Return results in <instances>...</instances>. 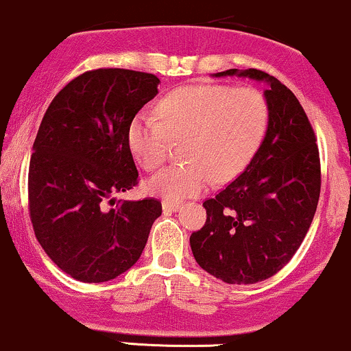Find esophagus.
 Segmentation results:
<instances>
[{
    "instance_id": "obj_1",
    "label": "esophagus",
    "mask_w": 351,
    "mask_h": 351,
    "mask_svg": "<svg viewBox=\"0 0 351 351\" xmlns=\"http://www.w3.org/2000/svg\"><path fill=\"white\" fill-rule=\"evenodd\" d=\"M162 210L164 212H177V210H180V204H176V202H162Z\"/></svg>"
}]
</instances>
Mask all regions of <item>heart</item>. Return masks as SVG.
I'll return each instance as SVG.
<instances>
[{"mask_svg":"<svg viewBox=\"0 0 351 351\" xmlns=\"http://www.w3.org/2000/svg\"><path fill=\"white\" fill-rule=\"evenodd\" d=\"M160 118L138 117L128 128V144L146 171L167 160L172 141L189 139L184 166H172L147 182L160 199L180 202L217 182L240 176L266 133L269 108L253 86L191 85L171 92L158 105Z\"/></svg>","mask_w":351,"mask_h":351,"instance_id":"obj_1","label":"heart"}]
</instances>
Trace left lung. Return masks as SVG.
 Wrapping results in <instances>:
<instances>
[{
  "instance_id": "1",
  "label": "left lung",
  "mask_w": 351,
  "mask_h": 351,
  "mask_svg": "<svg viewBox=\"0 0 351 351\" xmlns=\"http://www.w3.org/2000/svg\"><path fill=\"white\" fill-rule=\"evenodd\" d=\"M233 75L266 84V134L243 174L204 202L207 221L192 233L191 248L217 279L254 284L282 269L306 238L319 204L320 160L306 111L286 85L256 69L213 73Z\"/></svg>"
}]
</instances>
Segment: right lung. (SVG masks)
<instances>
[{
    "label": "right lung",
    "instance_id": "right-lung-1",
    "mask_svg": "<svg viewBox=\"0 0 351 351\" xmlns=\"http://www.w3.org/2000/svg\"><path fill=\"white\" fill-rule=\"evenodd\" d=\"M152 73L98 69L56 95L29 162V212L37 241L64 273L105 282L141 256L162 213L156 199L117 202L138 184L128 128L158 95Z\"/></svg>",
    "mask_w": 351,
    "mask_h": 351
}]
</instances>
